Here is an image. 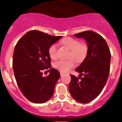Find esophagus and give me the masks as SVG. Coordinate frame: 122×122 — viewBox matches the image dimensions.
Wrapping results in <instances>:
<instances>
[{"mask_svg": "<svg viewBox=\"0 0 122 122\" xmlns=\"http://www.w3.org/2000/svg\"><path fill=\"white\" fill-rule=\"evenodd\" d=\"M60 76H62L63 75H64V73H63V72H60Z\"/></svg>", "mask_w": 122, "mask_h": 122, "instance_id": "esophagus-1", "label": "esophagus"}]
</instances>
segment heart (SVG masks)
I'll return each instance as SVG.
<instances>
[{"label": "heart", "instance_id": "1", "mask_svg": "<svg viewBox=\"0 0 122 122\" xmlns=\"http://www.w3.org/2000/svg\"><path fill=\"white\" fill-rule=\"evenodd\" d=\"M64 46L71 51L70 57L73 58L68 60H59L54 64V66L62 72H67L75 65V61L81 63L86 59L88 52V47L85 43H80L79 41L71 37H66L62 40ZM50 57L52 59L57 58V45L52 44L48 49Z\"/></svg>", "mask_w": 122, "mask_h": 122}]
</instances>
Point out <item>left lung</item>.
<instances>
[{"label": "left lung", "mask_w": 122, "mask_h": 122, "mask_svg": "<svg viewBox=\"0 0 122 122\" xmlns=\"http://www.w3.org/2000/svg\"><path fill=\"white\" fill-rule=\"evenodd\" d=\"M74 35L86 41L88 52L82 63L76 69L80 73L79 78L70 74L69 90L79 103H87L97 97L106 84L111 56L107 43L98 33L87 30Z\"/></svg>", "instance_id": "1"}]
</instances>
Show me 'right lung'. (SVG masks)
I'll list each match as a JSON object with an SVG mask.
<instances>
[{
	"instance_id": "1",
	"label": "right lung",
	"mask_w": 122,
	"mask_h": 122,
	"mask_svg": "<svg viewBox=\"0 0 122 122\" xmlns=\"http://www.w3.org/2000/svg\"><path fill=\"white\" fill-rule=\"evenodd\" d=\"M62 37L31 30L15 46L13 58L15 79L23 95L32 103H45L53 95L60 75L59 71L51 68L48 49ZM48 68L50 73L43 77L42 71Z\"/></svg>"
}]
</instances>
